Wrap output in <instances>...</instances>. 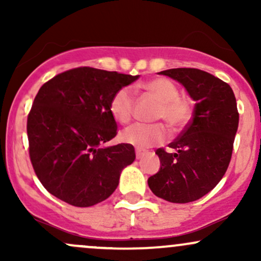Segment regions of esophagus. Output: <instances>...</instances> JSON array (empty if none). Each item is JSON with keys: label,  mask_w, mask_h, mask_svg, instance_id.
<instances>
[{"label": "esophagus", "mask_w": 261, "mask_h": 261, "mask_svg": "<svg viewBox=\"0 0 261 261\" xmlns=\"http://www.w3.org/2000/svg\"><path fill=\"white\" fill-rule=\"evenodd\" d=\"M146 152L145 151H141V149H136V158L137 160H141V158L145 155Z\"/></svg>", "instance_id": "esophagus-1"}]
</instances>
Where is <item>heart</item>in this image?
Masks as SVG:
<instances>
[{"mask_svg":"<svg viewBox=\"0 0 261 261\" xmlns=\"http://www.w3.org/2000/svg\"><path fill=\"white\" fill-rule=\"evenodd\" d=\"M143 89L160 103L154 114L155 120L166 121L172 130L187 126L193 116V104L179 95V88L174 82L161 77L146 82ZM135 104L134 92L128 87H122L114 93L110 100V113L119 124H127L134 116ZM166 137L167 128L162 122L135 124L121 133V140L137 148H148L163 142Z\"/></svg>","mask_w":261,"mask_h":261,"instance_id":"b5f03b06","label":"heart"}]
</instances>
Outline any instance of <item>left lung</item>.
<instances>
[{"label": "left lung", "mask_w": 261, "mask_h": 261, "mask_svg": "<svg viewBox=\"0 0 261 261\" xmlns=\"http://www.w3.org/2000/svg\"><path fill=\"white\" fill-rule=\"evenodd\" d=\"M178 81L196 101L193 119L169 143L175 152L158 148L161 169L148 178L155 196L169 202L195 201L223 178L232 157L239 114L228 83L197 68L160 72Z\"/></svg>", "instance_id": "left-lung-1"}]
</instances>
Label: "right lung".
<instances>
[{"mask_svg":"<svg viewBox=\"0 0 261 261\" xmlns=\"http://www.w3.org/2000/svg\"><path fill=\"white\" fill-rule=\"evenodd\" d=\"M139 77L86 66L56 74L40 87L27 134L32 166L50 194L88 207L115 191L121 170L136 155L128 143L104 146L118 134L110 100Z\"/></svg>","mask_w":261,"mask_h":261,"instance_id":"right-lung-1","label":"right lung"}]
</instances>
